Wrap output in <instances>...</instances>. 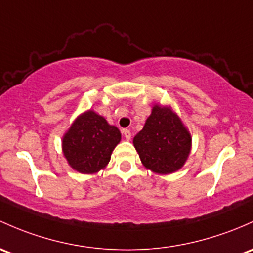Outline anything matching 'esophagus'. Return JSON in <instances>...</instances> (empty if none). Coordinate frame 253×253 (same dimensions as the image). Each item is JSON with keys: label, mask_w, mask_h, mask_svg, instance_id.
<instances>
[{"label": "esophagus", "mask_w": 253, "mask_h": 253, "mask_svg": "<svg viewBox=\"0 0 253 253\" xmlns=\"http://www.w3.org/2000/svg\"><path fill=\"white\" fill-rule=\"evenodd\" d=\"M122 133H124L125 138H126L127 140H129V139H131V137H132V133H131V131H129V129H124V131H122Z\"/></svg>", "instance_id": "34e87169"}]
</instances>
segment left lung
Here are the masks:
<instances>
[{"instance_id":"8db88e82","label":"left lung","mask_w":253,"mask_h":253,"mask_svg":"<svg viewBox=\"0 0 253 253\" xmlns=\"http://www.w3.org/2000/svg\"><path fill=\"white\" fill-rule=\"evenodd\" d=\"M143 165L156 173H172L190 153V133L169 108L155 105L142 131L133 139Z\"/></svg>"}]
</instances>
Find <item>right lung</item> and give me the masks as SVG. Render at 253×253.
<instances>
[{
    "mask_svg": "<svg viewBox=\"0 0 253 253\" xmlns=\"http://www.w3.org/2000/svg\"><path fill=\"white\" fill-rule=\"evenodd\" d=\"M120 140L119 129L89 110L79 116L64 135L63 153L74 169L95 173L108 165Z\"/></svg>",
    "mask_w": 253,
    "mask_h": 253,
    "instance_id": "1",
    "label": "right lung"
}]
</instances>
